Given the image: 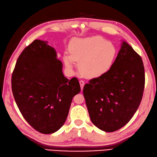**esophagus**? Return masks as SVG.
Instances as JSON below:
<instances>
[{"label":"esophagus","instance_id":"1","mask_svg":"<svg viewBox=\"0 0 157 157\" xmlns=\"http://www.w3.org/2000/svg\"><path fill=\"white\" fill-rule=\"evenodd\" d=\"M80 82V85H81V90H82V89H83V87L85 85V82L82 81V80H81V81H79Z\"/></svg>","mask_w":157,"mask_h":157}]
</instances>
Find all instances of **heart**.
<instances>
[{
    "label": "heart",
    "instance_id": "b5f03b06",
    "mask_svg": "<svg viewBox=\"0 0 157 157\" xmlns=\"http://www.w3.org/2000/svg\"><path fill=\"white\" fill-rule=\"evenodd\" d=\"M71 55H65L64 63L72 69L75 61L79 62V69L85 76L98 78L105 75L113 67L117 55V48L111 42L99 36L77 38L70 46Z\"/></svg>",
    "mask_w": 157,
    "mask_h": 157
}]
</instances>
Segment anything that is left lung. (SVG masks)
<instances>
[{"label": "left lung", "instance_id": "left-lung-1", "mask_svg": "<svg viewBox=\"0 0 157 157\" xmlns=\"http://www.w3.org/2000/svg\"><path fill=\"white\" fill-rule=\"evenodd\" d=\"M144 85L141 57L122 41L111 70L90 80L83 87L91 122L105 132H114L125 126L140 105Z\"/></svg>", "mask_w": 157, "mask_h": 157}]
</instances>
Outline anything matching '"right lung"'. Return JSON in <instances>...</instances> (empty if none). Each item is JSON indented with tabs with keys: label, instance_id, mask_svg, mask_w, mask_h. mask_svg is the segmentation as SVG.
I'll list each match as a JSON object with an SVG mask.
<instances>
[{
	"label": "right lung",
	"instance_id": "right-lung-1",
	"mask_svg": "<svg viewBox=\"0 0 157 157\" xmlns=\"http://www.w3.org/2000/svg\"><path fill=\"white\" fill-rule=\"evenodd\" d=\"M63 64L48 42L35 40L16 61L11 88L17 107L29 124L43 134L63 125L73 97L81 91L76 77H65Z\"/></svg>",
	"mask_w": 157,
	"mask_h": 157
}]
</instances>
